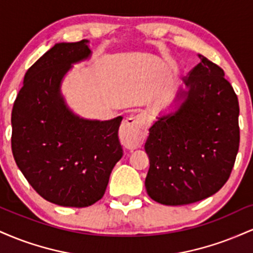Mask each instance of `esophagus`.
<instances>
[{"label": "esophagus", "instance_id": "34e87169", "mask_svg": "<svg viewBox=\"0 0 253 253\" xmlns=\"http://www.w3.org/2000/svg\"><path fill=\"white\" fill-rule=\"evenodd\" d=\"M147 133V120L143 114L130 117L125 121L120 129L121 139L130 147L140 146Z\"/></svg>", "mask_w": 253, "mask_h": 253}]
</instances>
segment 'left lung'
Here are the masks:
<instances>
[{
    "instance_id": "8db88e82",
    "label": "left lung",
    "mask_w": 253,
    "mask_h": 253,
    "mask_svg": "<svg viewBox=\"0 0 253 253\" xmlns=\"http://www.w3.org/2000/svg\"><path fill=\"white\" fill-rule=\"evenodd\" d=\"M200 63L183 78L188 90L175 113L158 118L145 151L149 196L167 206L189 205L223 187L239 150V103L220 66L199 54Z\"/></svg>"
}]
</instances>
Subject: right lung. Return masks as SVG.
Returning <instances> with one entry per match:
<instances>
[{"mask_svg":"<svg viewBox=\"0 0 253 253\" xmlns=\"http://www.w3.org/2000/svg\"><path fill=\"white\" fill-rule=\"evenodd\" d=\"M88 40L59 42L28 69L11 112V151L28 183L48 202L83 208L102 199L124 155L123 117L86 120L60 94L72 64L90 57Z\"/></svg>","mask_w":253,"mask_h":253,"instance_id":"add662e5","label":"right lung"}]
</instances>
